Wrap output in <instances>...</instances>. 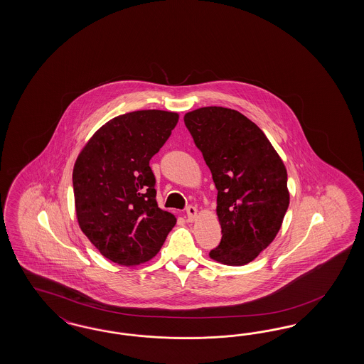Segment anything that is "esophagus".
<instances>
[{
    "mask_svg": "<svg viewBox=\"0 0 364 364\" xmlns=\"http://www.w3.org/2000/svg\"><path fill=\"white\" fill-rule=\"evenodd\" d=\"M198 216V208L193 205H188L187 207V218L188 221H193Z\"/></svg>",
    "mask_w": 364,
    "mask_h": 364,
    "instance_id": "esophagus-1",
    "label": "esophagus"
}]
</instances>
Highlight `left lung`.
I'll return each instance as SVG.
<instances>
[{
  "instance_id": "1",
  "label": "left lung",
  "mask_w": 364,
  "mask_h": 364,
  "mask_svg": "<svg viewBox=\"0 0 364 364\" xmlns=\"http://www.w3.org/2000/svg\"><path fill=\"white\" fill-rule=\"evenodd\" d=\"M184 122L218 189L223 236L210 259L247 264L282 227L289 204L286 166L263 131L237 110L198 108Z\"/></svg>"
}]
</instances>
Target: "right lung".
<instances>
[{
	"instance_id": "1",
	"label": "right lung",
	"mask_w": 364,
	"mask_h": 364,
	"mask_svg": "<svg viewBox=\"0 0 364 364\" xmlns=\"http://www.w3.org/2000/svg\"><path fill=\"white\" fill-rule=\"evenodd\" d=\"M177 122L175 112L125 113L102 125L78 154L73 168L78 225L113 263L151 260L176 224L157 205L149 160Z\"/></svg>"
}]
</instances>
